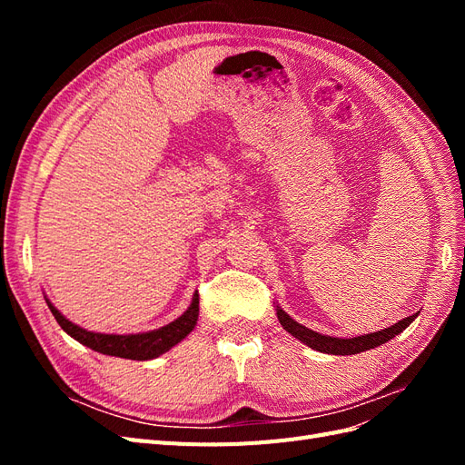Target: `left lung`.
<instances>
[{"instance_id": "left-lung-1", "label": "left lung", "mask_w": 465, "mask_h": 465, "mask_svg": "<svg viewBox=\"0 0 465 465\" xmlns=\"http://www.w3.org/2000/svg\"><path fill=\"white\" fill-rule=\"evenodd\" d=\"M275 311H277V318H279L281 326H283V330H287L292 337H297V340H301L304 345L320 351V353H328V355H357V353H362V351L374 349L378 345L390 341L391 337H396L398 333H401L419 316V312H415L413 316H407L386 330L357 335V337H351V340H341V337L322 335L314 330H308L306 326H302V323L294 322L281 306H277Z\"/></svg>"}]
</instances>
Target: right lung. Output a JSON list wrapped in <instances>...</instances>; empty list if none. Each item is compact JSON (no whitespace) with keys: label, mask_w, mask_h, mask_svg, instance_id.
I'll return each mask as SVG.
<instances>
[{"label":"right lung","mask_w":465,"mask_h":465,"mask_svg":"<svg viewBox=\"0 0 465 465\" xmlns=\"http://www.w3.org/2000/svg\"><path fill=\"white\" fill-rule=\"evenodd\" d=\"M46 302L55 322H58L62 330L67 335H72L74 340L87 345L89 349L96 351V353L132 359V361H149L166 353L168 349H173L176 343H180L195 328L200 316V294L195 292L188 311L174 322L166 323V326L153 331H145V333L116 335V333H96V331L83 330L77 326V323L69 322L48 299Z\"/></svg>","instance_id":"obj_1"}]
</instances>
